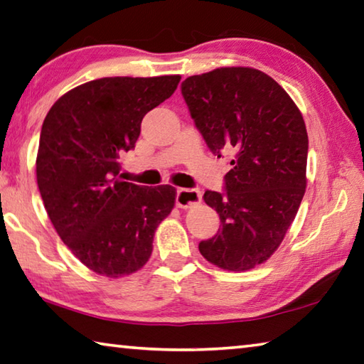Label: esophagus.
<instances>
[{
	"instance_id": "1",
	"label": "esophagus",
	"mask_w": 364,
	"mask_h": 364,
	"mask_svg": "<svg viewBox=\"0 0 364 364\" xmlns=\"http://www.w3.org/2000/svg\"><path fill=\"white\" fill-rule=\"evenodd\" d=\"M202 200L200 191L197 189H186L180 188L176 191V207L180 208H191L199 205Z\"/></svg>"
}]
</instances>
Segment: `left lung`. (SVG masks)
Wrapping results in <instances>:
<instances>
[{
  "instance_id": "8db88e82",
  "label": "left lung",
  "mask_w": 364,
  "mask_h": 364,
  "mask_svg": "<svg viewBox=\"0 0 364 364\" xmlns=\"http://www.w3.org/2000/svg\"><path fill=\"white\" fill-rule=\"evenodd\" d=\"M181 94L211 153L232 151L226 193L205 191L221 229L199 243L224 270H250L280 247L306 193L309 136L299 108L266 73L247 67L189 76Z\"/></svg>"
}]
</instances>
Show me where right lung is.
I'll return each mask as SVG.
<instances>
[{"instance_id": "1", "label": "right lung", "mask_w": 364, "mask_h": 364, "mask_svg": "<svg viewBox=\"0 0 364 364\" xmlns=\"http://www.w3.org/2000/svg\"><path fill=\"white\" fill-rule=\"evenodd\" d=\"M180 79H95L62 95L44 119L39 193L65 245L97 274L117 279L140 270L157 226L175 207L170 184L122 181L119 157L135 148L144 114L171 97Z\"/></svg>"}]
</instances>
